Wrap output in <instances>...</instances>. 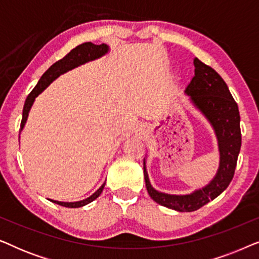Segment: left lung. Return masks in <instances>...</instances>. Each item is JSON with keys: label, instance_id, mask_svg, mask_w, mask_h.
Instances as JSON below:
<instances>
[{"label": "left lung", "instance_id": "obj_1", "mask_svg": "<svg viewBox=\"0 0 259 259\" xmlns=\"http://www.w3.org/2000/svg\"><path fill=\"white\" fill-rule=\"evenodd\" d=\"M193 63L194 76L187 84L185 93L190 95L193 105L210 121L217 136L221 153L217 175L207 186L191 194H166L152 187L144 160V176L148 194L155 203L179 212L199 210L208 201L217 198L229 186L235 175L237 159L242 146L238 106L230 93L225 81L213 68L197 58Z\"/></svg>", "mask_w": 259, "mask_h": 259}]
</instances>
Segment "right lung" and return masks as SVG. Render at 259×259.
<instances>
[{"label": "right lung", "mask_w": 259, "mask_h": 259, "mask_svg": "<svg viewBox=\"0 0 259 259\" xmlns=\"http://www.w3.org/2000/svg\"><path fill=\"white\" fill-rule=\"evenodd\" d=\"M107 52H108L107 45L105 44L94 45L92 44V42H84L82 45L76 46V47L72 49V51H70L65 58L59 60V61H56L54 65L49 67V68L45 72L44 75L41 76V79L38 80V82L36 86L34 87V90L30 92L29 95H28L26 99V102H24V106H23V113H22V120H21L20 131H22L24 123L27 121L28 113L30 111L31 105H33L35 98H36L42 91L46 90V87H48V84H51V82H53V81H54L58 76L61 75V74L68 72V70L75 68L77 66L83 65V63H86L88 61H92V60L100 58V56L105 55ZM104 187H105V184L97 191V192L92 194L91 197H88L87 199L75 201V203H63V201H58V200H52V201L53 203L59 204L65 207H73V208L81 207V206H84V205L90 204L91 201H93L94 199H97V198L101 194Z\"/></svg>", "instance_id": "obj_1"}]
</instances>
